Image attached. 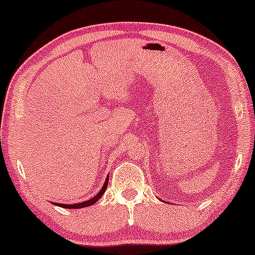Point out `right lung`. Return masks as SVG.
I'll return each mask as SVG.
<instances>
[{
    "instance_id": "1",
    "label": "right lung",
    "mask_w": 255,
    "mask_h": 255,
    "mask_svg": "<svg viewBox=\"0 0 255 255\" xmlns=\"http://www.w3.org/2000/svg\"><path fill=\"white\" fill-rule=\"evenodd\" d=\"M109 178V177H108ZM108 178L106 179V183H104V185L102 186V189L100 190V192L93 197L91 199H88V201L83 202V203H76V204H59V203H56L59 205V207H63V208H66V209H78V208H84V207H89V205H93L96 203V202L102 197V195L104 194V191H106L107 189V185H108Z\"/></svg>"
}]
</instances>
